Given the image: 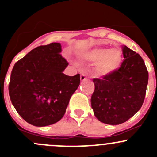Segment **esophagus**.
I'll use <instances>...</instances> for the list:
<instances>
[{
  "instance_id": "34e87169",
  "label": "esophagus",
  "mask_w": 157,
  "mask_h": 157,
  "mask_svg": "<svg viewBox=\"0 0 157 157\" xmlns=\"http://www.w3.org/2000/svg\"><path fill=\"white\" fill-rule=\"evenodd\" d=\"M87 80V78H86V75H85L84 74H82L81 75H80V80H81V81H84V80Z\"/></svg>"
}]
</instances>
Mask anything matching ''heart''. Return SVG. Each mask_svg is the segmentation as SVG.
<instances>
[{
  "instance_id": "obj_1",
  "label": "heart",
  "mask_w": 157,
  "mask_h": 157,
  "mask_svg": "<svg viewBox=\"0 0 157 157\" xmlns=\"http://www.w3.org/2000/svg\"><path fill=\"white\" fill-rule=\"evenodd\" d=\"M84 61L96 63L94 73L98 77H105L115 72L120 67L122 53L119 48H94L80 55Z\"/></svg>"
}]
</instances>
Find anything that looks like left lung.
<instances>
[{"mask_svg":"<svg viewBox=\"0 0 157 157\" xmlns=\"http://www.w3.org/2000/svg\"><path fill=\"white\" fill-rule=\"evenodd\" d=\"M124 61L115 72L93 78L91 105L95 116L105 124L125 122L141 108L148 83V71L139 54L122 46Z\"/></svg>","mask_w":157,"mask_h":157,"instance_id":"obj_1","label":"left lung"}]
</instances>
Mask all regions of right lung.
I'll return each instance as SVG.
<instances>
[{
	"label": "right lung",
	"mask_w": 157,
	"mask_h": 157,
	"mask_svg": "<svg viewBox=\"0 0 157 157\" xmlns=\"http://www.w3.org/2000/svg\"><path fill=\"white\" fill-rule=\"evenodd\" d=\"M61 52L60 43L41 45L13 67L9 83L11 102L30 124L43 127L58 122L80 85V74L73 77L63 74L68 62Z\"/></svg>",
	"instance_id": "right-lung-1"
}]
</instances>
